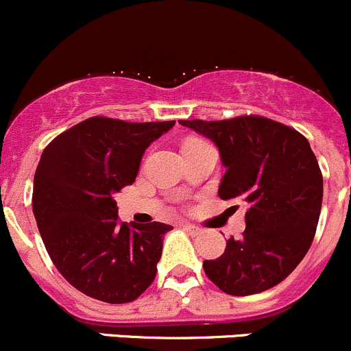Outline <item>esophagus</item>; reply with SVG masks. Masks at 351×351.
I'll list each match as a JSON object with an SVG mask.
<instances>
[{
	"mask_svg": "<svg viewBox=\"0 0 351 351\" xmlns=\"http://www.w3.org/2000/svg\"><path fill=\"white\" fill-rule=\"evenodd\" d=\"M182 228H185V230L190 235H198V234H200V228L195 227V225H191V223H182Z\"/></svg>",
	"mask_w": 351,
	"mask_h": 351,
	"instance_id": "1",
	"label": "esophagus"
}]
</instances>
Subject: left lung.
I'll return each instance as SVG.
<instances>
[{"mask_svg": "<svg viewBox=\"0 0 351 351\" xmlns=\"http://www.w3.org/2000/svg\"><path fill=\"white\" fill-rule=\"evenodd\" d=\"M180 124L215 143L225 166L219 197L245 206L242 239H228L219 259L204 261L205 274L232 296L271 289L306 256L322 212L323 175L308 139L254 114Z\"/></svg>", "mask_w": 351, "mask_h": 351, "instance_id": "8db88e82", "label": "left lung"}]
</instances>
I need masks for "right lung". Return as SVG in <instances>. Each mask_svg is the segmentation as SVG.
<instances>
[{
	"instance_id": "right-lung-1",
	"label": "right lung",
	"mask_w": 351,
	"mask_h": 351,
	"mask_svg": "<svg viewBox=\"0 0 351 351\" xmlns=\"http://www.w3.org/2000/svg\"><path fill=\"white\" fill-rule=\"evenodd\" d=\"M175 126L88 117L43 149L33 215L51 263L75 289L123 304L151 286L171 225L117 220L114 195L132 185L146 147Z\"/></svg>"
}]
</instances>
